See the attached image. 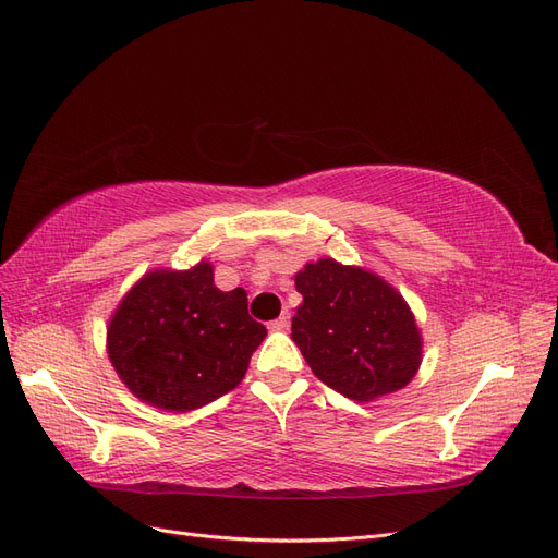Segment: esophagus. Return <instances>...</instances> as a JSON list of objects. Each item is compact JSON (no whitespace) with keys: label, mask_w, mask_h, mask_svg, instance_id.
I'll list each match as a JSON object with an SVG mask.
<instances>
[{"label":"esophagus","mask_w":558,"mask_h":558,"mask_svg":"<svg viewBox=\"0 0 558 558\" xmlns=\"http://www.w3.org/2000/svg\"><path fill=\"white\" fill-rule=\"evenodd\" d=\"M291 326V314L283 312L279 318H275L272 324H269V330H286Z\"/></svg>","instance_id":"1"}]
</instances>
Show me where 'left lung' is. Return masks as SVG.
Returning a JSON list of instances; mask_svg holds the SVG:
<instances>
[{
    "instance_id": "left-lung-1",
    "label": "left lung",
    "mask_w": 558,
    "mask_h": 558,
    "mask_svg": "<svg viewBox=\"0 0 558 558\" xmlns=\"http://www.w3.org/2000/svg\"><path fill=\"white\" fill-rule=\"evenodd\" d=\"M302 295L291 337L312 373L351 400L408 386L421 365V332L402 295L363 267L332 258L295 275Z\"/></svg>"
}]
</instances>
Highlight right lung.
Segmentation results:
<instances>
[{"label":"right lung","mask_w":558,"mask_h":558,"mask_svg":"<svg viewBox=\"0 0 558 558\" xmlns=\"http://www.w3.org/2000/svg\"><path fill=\"white\" fill-rule=\"evenodd\" d=\"M265 326L248 316L244 289L218 291L207 260L156 269L121 300L107 328V351L123 384L167 412H191L244 379Z\"/></svg>","instance_id":"obj_1"}]
</instances>
